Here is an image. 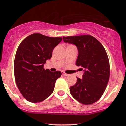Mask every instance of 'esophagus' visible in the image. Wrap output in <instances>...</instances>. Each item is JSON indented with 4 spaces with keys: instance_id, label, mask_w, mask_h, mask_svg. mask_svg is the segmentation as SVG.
I'll use <instances>...</instances> for the list:
<instances>
[{
    "instance_id": "1",
    "label": "esophagus",
    "mask_w": 126,
    "mask_h": 126,
    "mask_svg": "<svg viewBox=\"0 0 126 126\" xmlns=\"http://www.w3.org/2000/svg\"><path fill=\"white\" fill-rule=\"evenodd\" d=\"M63 76H65V77H68V75H68V74H67V73H64V72H63Z\"/></svg>"
}]
</instances>
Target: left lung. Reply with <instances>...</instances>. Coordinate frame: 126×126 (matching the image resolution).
Wrapping results in <instances>:
<instances>
[{"label":"left lung","instance_id":"1","mask_svg":"<svg viewBox=\"0 0 126 126\" xmlns=\"http://www.w3.org/2000/svg\"><path fill=\"white\" fill-rule=\"evenodd\" d=\"M63 40L77 47L76 65L84 72L83 78H77L76 84L70 88V93L81 104H93L103 95L109 80L110 63L105 48L91 35L63 37Z\"/></svg>","mask_w":126,"mask_h":126}]
</instances>
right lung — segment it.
Listing matches in <instances>:
<instances>
[{
  "mask_svg": "<svg viewBox=\"0 0 126 126\" xmlns=\"http://www.w3.org/2000/svg\"><path fill=\"white\" fill-rule=\"evenodd\" d=\"M62 39L33 33L18 47L15 58V78L21 94L29 102H40L53 93L56 81L62 73L45 70L44 64L51 58L53 49Z\"/></svg>",
  "mask_w": 126,
  "mask_h": 126,
  "instance_id": "right-lung-1",
  "label": "right lung"
}]
</instances>
